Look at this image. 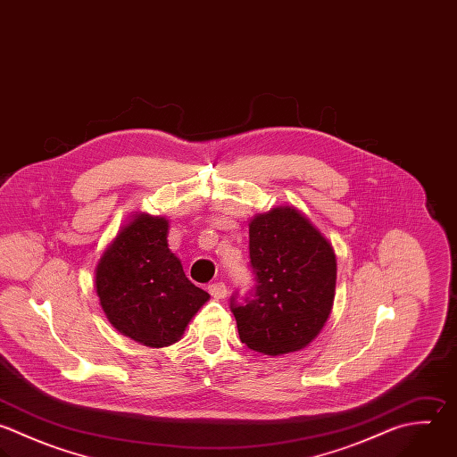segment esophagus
<instances>
[{
    "label": "esophagus",
    "instance_id": "1",
    "mask_svg": "<svg viewBox=\"0 0 457 457\" xmlns=\"http://www.w3.org/2000/svg\"><path fill=\"white\" fill-rule=\"evenodd\" d=\"M209 293L216 298V300H221L227 296V286L223 282H214L209 286Z\"/></svg>",
    "mask_w": 457,
    "mask_h": 457
}]
</instances>
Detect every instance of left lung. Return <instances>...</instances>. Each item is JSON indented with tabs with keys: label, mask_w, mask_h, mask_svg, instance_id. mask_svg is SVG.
<instances>
[{
	"label": "left lung",
	"mask_w": 457,
	"mask_h": 457,
	"mask_svg": "<svg viewBox=\"0 0 457 457\" xmlns=\"http://www.w3.org/2000/svg\"><path fill=\"white\" fill-rule=\"evenodd\" d=\"M253 298H232L241 341L264 355L305 348L327 323L337 262L328 239L293 205L255 214L250 223Z\"/></svg>",
	"instance_id": "obj_1"
}]
</instances>
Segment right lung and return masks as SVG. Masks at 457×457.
I'll return each mask as SVG.
<instances>
[{
    "instance_id": "1",
    "label": "right lung",
    "mask_w": 457,
    "mask_h": 457,
    "mask_svg": "<svg viewBox=\"0 0 457 457\" xmlns=\"http://www.w3.org/2000/svg\"><path fill=\"white\" fill-rule=\"evenodd\" d=\"M168 232L164 216L132 214L95 270L96 295L111 325L152 348L177 343L211 298L186 277L168 248Z\"/></svg>"
}]
</instances>
